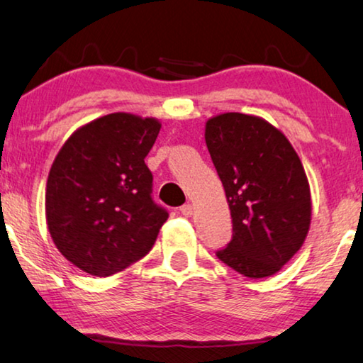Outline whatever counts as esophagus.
I'll return each mask as SVG.
<instances>
[{"label":"esophagus","instance_id":"1","mask_svg":"<svg viewBox=\"0 0 363 363\" xmlns=\"http://www.w3.org/2000/svg\"><path fill=\"white\" fill-rule=\"evenodd\" d=\"M193 210H195V208H193V205H190V203H186V205H183V206L180 208L182 215L186 216V218L193 215Z\"/></svg>","mask_w":363,"mask_h":363}]
</instances>
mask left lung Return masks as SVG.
<instances>
[{
	"mask_svg": "<svg viewBox=\"0 0 363 363\" xmlns=\"http://www.w3.org/2000/svg\"><path fill=\"white\" fill-rule=\"evenodd\" d=\"M205 140L225 186L233 238L216 256L240 274H276L311 226V188L284 133L264 118L228 112L210 118Z\"/></svg>",
	"mask_w": 363,
	"mask_h": 363,
	"instance_id": "1",
	"label": "left lung"
}]
</instances>
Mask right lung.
Returning a JSON list of instances; mask_svg holds the SVG:
<instances>
[{
    "label": "right lung",
    "mask_w": 363,
    "mask_h": 363,
    "mask_svg": "<svg viewBox=\"0 0 363 363\" xmlns=\"http://www.w3.org/2000/svg\"><path fill=\"white\" fill-rule=\"evenodd\" d=\"M162 123L116 112L67 138L46 185V221L59 252L87 274L106 277L142 259L167 221L152 198L145 157Z\"/></svg>",
    "instance_id": "obj_1"
}]
</instances>
